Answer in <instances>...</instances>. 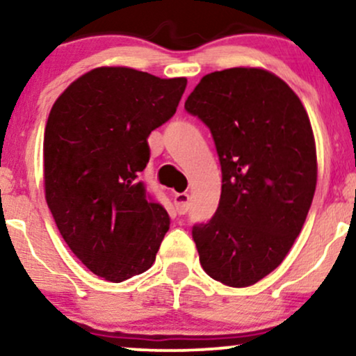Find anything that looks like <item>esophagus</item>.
I'll return each instance as SVG.
<instances>
[{"instance_id":"1","label":"esophagus","mask_w":356,"mask_h":356,"mask_svg":"<svg viewBox=\"0 0 356 356\" xmlns=\"http://www.w3.org/2000/svg\"><path fill=\"white\" fill-rule=\"evenodd\" d=\"M174 205L175 211L179 215H186L188 211V207H191V195L187 192H179L174 195Z\"/></svg>"}]
</instances>
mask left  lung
Instances as JSON below:
<instances>
[{
  "label": "left lung",
  "instance_id": "1",
  "mask_svg": "<svg viewBox=\"0 0 356 356\" xmlns=\"http://www.w3.org/2000/svg\"><path fill=\"white\" fill-rule=\"evenodd\" d=\"M209 126L222 165L218 209L192 227L204 271L246 287L274 271L299 236L317 184L312 126L299 97L271 72H211L186 102Z\"/></svg>",
  "mask_w": 356,
  "mask_h": 356
}]
</instances>
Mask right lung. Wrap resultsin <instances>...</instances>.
I'll list each match as a JSON object with an SVG mask.
<instances>
[{"instance_id": "obj_1", "label": "right lung", "mask_w": 356, "mask_h": 356, "mask_svg": "<svg viewBox=\"0 0 356 356\" xmlns=\"http://www.w3.org/2000/svg\"><path fill=\"white\" fill-rule=\"evenodd\" d=\"M187 79L98 67L54 103L44 133L46 200L64 241L97 276L121 282L156 261L170 218L139 182L147 138L177 110Z\"/></svg>"}]
</instances>
